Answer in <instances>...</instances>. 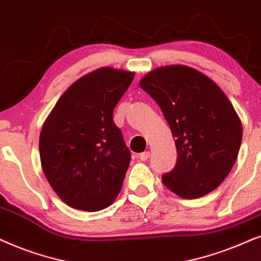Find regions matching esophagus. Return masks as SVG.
I'll return each mask as SVG.
<instances>
[{
	"label": "esophagus",
	"mask_w": 261,
	"mask_h": 261,
	"mask_svg": "<svg viewBox=\"0 0 261 261\" xmlns=\"http://www.w3.org/2000/svg\"><path fill=\"white\" fill-rule=\"evenodd\" d=\"M149 158H150V152L149 151H144V152H142V154L138 155V159H140L141 161H147Z\"/></svg>",
	"instance_id": "obj_1"
}]
</instances>
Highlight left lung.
Masks as SVG:
<instances>
[{
	"mask_svg": "<svg viewBox=\"0 0 261 261\" xmlns=\"http://www.w3.org/2000/svg\"><path fill=\"white\" fill-rule=\"evenodd\" d=\"M140 87L158 102L171 127L178 160L162 182L185 199L213 192L235 165L242 124L216 82L182 64L156 68Z\"/></svg>",
	"mask_w": 261,
	"mask_h": 261,
	"instance_id": "obj_1",
	"label": "left lung"
}]
</instances>
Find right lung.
I'll use <instances>...</instances> for the list:
<instances>
[{
    "label": "right lung",
    "mask_w": 261,
    "mask_h": 261,
    "mask_svg": "<svg viewBox=\"0 0 261 261\" xmlns=\"http://www.w3.org/2000/svg\"><path fill=\"white\" fill-rule=\"evenodd\" d=\"M134 77V71L96 69L72 83L44 121L41 168L52 190L74 209H106L120 192L131 158L113 110Z\"/></svg>",
    "instance_id": "obj_1"
}]
</instances>
